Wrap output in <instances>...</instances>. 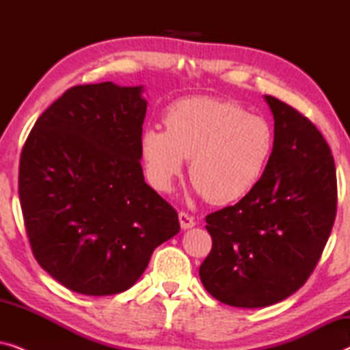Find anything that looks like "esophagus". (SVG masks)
Returning a JSON list of instances; mask_svg holds the SVG:
<instances>
[{
	"instance_id": "34e87169",
	"label": "esophagus",
	"mask_w": 350,
	"mask_h": 350,
	"mask_svg": "<svg viewBox=\"0 0 350 350\" xmlns=\"http://www.w3.org/2000/svg\"><path fill=\"white\" fill-rule=\"evenodd\" d=\"M178 218H180V224H181V228H183V229H189V228L196 226L194 218L191 217L189 213H186V212H180V213H178Z\"/></svg>"
}]
</instances>
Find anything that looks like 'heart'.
Wrapping results in <instances>:
<instances>
[{
  "label": "heart",
  "mask_w": 350,
  "mask_h": 350,
  "mask_svg": "<svg viewBox=\"0 0 350 350\" xmlns=\"http://www.w3.org/2000/svg\"><path fill=\"white\" fill-rule=\"evenodd\" d=\"M164 129L142 133L140 151L151 186L170 193L189 162V178L208 202L241 200L260 185L275 146L274 129L241 103L212 97L169 105Z\"/></svg>",
  "instance_id": "obj_1"
}]
</instances>
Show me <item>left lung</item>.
<instances>
[{
  "label": "left lung",
  "mask_w": 350,
  "mask_h": 350,
  "mask_svg": "<svg viewBox=\"0 0 350 350\" xmlns=\"http://www.w3.org/2000/svg\"><path fill=\"white\" fill-rule=\"evenodd\" d=\"M275 146L250 194L205 217L212 250L200 280L234 308H266L306 284L332 232L336 167L319 129L290 105L266 95Z\"/></svg>",
  "instance_id": "1"
}]
</instances>
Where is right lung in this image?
<instances>
[{"mask_svg":"<svg viewBox=\"0 0 350 350\" xmlns=\"http://www.w3.org/2000/svg\"><path fill=\"white\" fill-rule=\"evenodd\" d=\"M140 88L75 85L38 118L23 145L18 198L36 261L81 295L126 291L178 213L145 183Z\"/></svg>","mask_w":350,"mask_h":350,"instance_id":"1","label":"right lung"}]
</instances>
